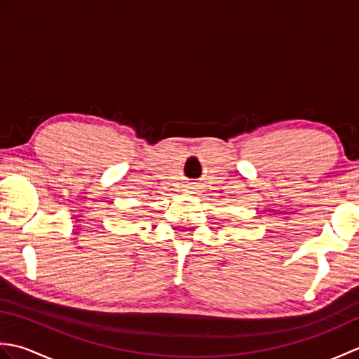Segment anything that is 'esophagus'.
Returning <instances> with one entry per match:
<instances>
[{"instance_id":"obj_1","label":"esophagus","mask_w":359,"mask_h":359,"mask_svg":"<svg viewBox=\"0 0 359 359\" xmlns=\"http://www.w3.org/2000/svg\"><path fill=\"white\" fill-rule=\"evenodd\" d=\"M191 189H196V188H191Z\"/></svg>"}]
</instances>
